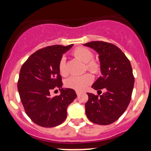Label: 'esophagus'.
I'll return each instance as SVG.
<instances>
[{
    "instance_id": "34e87169",
    "label": "esophagus",
    "mask_w": 151,
    "mask_h": 151,
    "mask_svg": "<svg viewBox=\"0 0 151 151\" xmlns=\"http://www.w3.org/2000/svg\"><path fill=\"white\" fill-rule=\"evenodd\" d=\"M76 94H77V96H78L79 94H81V91H76Z\"/></svg>"
}]
</instances>
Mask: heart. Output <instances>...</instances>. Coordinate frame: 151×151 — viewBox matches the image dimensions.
I'll list each match as a JSON object with an SVG mask.
<instances>
[{
  "mask_svg": "<svg viewBox=\"0 0 151 151\" xmlns=\"http://www.w3.org/2000/svg\"><path fill=\"white\" fill-rule=\"evenodd\" d=\"M73 54L76 58L84 63V70L90 71L94 74H97L100 71V64L94 60L93 53L85 47H77L73 52ZM58 70L60 75L66 76L68 72L66 70V63L65 57H62L58 63ZM93 81V77L91 74L85 73L81 76H71L68 78L65 82V85L67 88H72L76 91H83L88 85Z\"/></svg>",
  "mask_w": 151,
  "mask_h": 151,
  "instance_id": "b5f03b06",
  "label": "heart"
}]
</instances>
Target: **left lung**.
Masks as SVG:
<instances>
[{
	"label": "left lung",
	"mask_w": 151,
	"mask_h": 151,
	"mask_svg": "<svg viewBox=\"0 0 151 151\" xmlns=\"http://www.w3.org/2000/svg\"><path fill=\"white\" fill-rule=\"evenodd\" d=\"M84 46L99 54L102 75L91 86L106 91L102 95L87 93L85 104L87 118L94 124L108 125L117 121L125 112L132 94L134 77L131 63L116 45L105 41H91Z\"/></svg>",
	"instance_id": "left-lung-1"
}]
</instances>
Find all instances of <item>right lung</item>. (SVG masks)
Returning a JSON list of instances; mask_svg holds the SVG:
<instances>
[{
  "instance_id": "right-lung-1",
  "label": "right lung",
  "mask_w": 151,
  "mask_h": 151,
  "mask_svg": "<svg viewBox=\"0 0 151 151\" xmlns=\"http://www.w3.org/2000/svg\"><path fill=\"white\" fill-rule=\"evenodd\" d=\"M73 45L42 48L29 56L20 69L17 83L20 99L26 114L37 125L50 128L64 122L68 105L77 97L72 88H61L58 70L59 61ZM55 88L61 90V94L52 98L50 92Z\"/></svg>"
}]
</instances>
